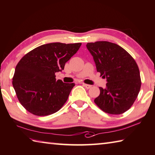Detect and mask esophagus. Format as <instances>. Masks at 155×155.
Instances as JSON below:
<instances>
[{
    "mask_svg": "<svg viewBox=\"0 0 155 155\" xmlns=\"http://www.w3.org/2000/svg\"><path fill=\"white\" fill-rule=\"evenodd\" d=\"M83 85L85 87L86 89H90L91 87V85H87V84H85V83H83Z\"/></svg>",
    "mask_w": 155,
    "mask_h": 155,
    "instance_id": "34e87169",
    "label": "esophagus"
}]
</instances>
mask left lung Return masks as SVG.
I'll list each match as a JSON object with an SVG mask.
<instances>
[{
    "label": "left lung",
    "mask_w": 155,
    "mask_h": 155,
    "mask_svg": "<svg viewBox=\"0 0 155 155\" xmlns=\"http://www.w3.org/2000/svg\"><path fill=\"white\" fill-rule=\"evenodd\" d=\"M100 76L106 78L104 89L94 100L99 108L106 113H124L133 105L141 87V78L137 64L131 55L118 45L108 41L88 43Z\"/></svg>",
    "instance_id": "8db88e82"
}]
</instances>
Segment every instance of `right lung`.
I'll list each match as a JSON object with an SVG mask.
<instances>
[{"label": "right lung", "instance_id": "right-lung-1", "mask_svg": "<svg viewBox=\"0 0 155 155\" xmlns=\"http://www.w3.org/2000/svg\"><path fill=\"white\" fill-rule=\"evenodd\" d=\"M81 45L80 43L43 45L21 59L12 83L25 109L36 116H47L60 110L75 84L56 81L55 73L64 70Z\"/></svg>", "mask_w": 155, "mask_h": 155}]
</instances>
